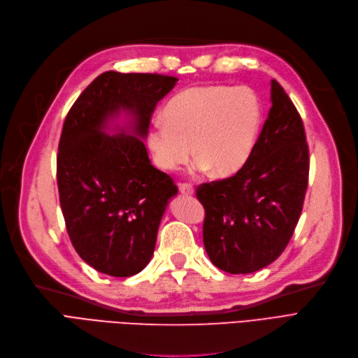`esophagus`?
Returning a JSON list of instances; mask_svg holds the SVG:
<instances>
[{
    "mask_svg": "<svg viewBox=\"0 0 358 358\" xmlns=\"http://www.w3.org/2000/svg\"><path fill=\"white\" fill-rule=\"evenodd\" d=\"M178 189L182 194H193L194 193V187H193V184H190V182H180Z\"/></svg>",
    "mask_w": 358,
    "mask_h": 358,
    "instance_id": "1",
    "label": "esophagus"
}]
</instances>
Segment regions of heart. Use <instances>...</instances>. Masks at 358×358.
<instances>
[{"instance_id":"1","label":"heart","mask_w":358,"mask_h":358,"mask_svg":"<svg viewBox=\"0 0 358 358\" xmlns=\"http://www.w3.org/2000/svg\"><path fill=\"white\" fill-rule=\"evenodd\" d=\"M162 115L164 121H152L146 131L155 165L171 173L194 152V169H212L213 176L229 177L238 173L255 150L262 103L247 87L194 86L171 98Z\"/></svg>"}]
</instances>
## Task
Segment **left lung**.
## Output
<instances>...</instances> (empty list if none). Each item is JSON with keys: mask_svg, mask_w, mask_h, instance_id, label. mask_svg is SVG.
Returning a JSON list of instances; mask_svg holds the SVG:
<instances>
[{"mask_svg": "<svg viewBox=\"0 0 358 358\" xmlns=\"http://www.w3.org/2000/svg\"><path fill=\"white\" fill-rule=\"evenodd\" d=\"M272 106L250 159L236 176L200 184L203 244L210 262L228 273H252L285 250L303 210L308 146L303 120L276 80Z\"/></svg>", "mask_w": 358, "mask_h": 358, "instance_id": "8db88e82", "label": "left lung"}]
</instances>
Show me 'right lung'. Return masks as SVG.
<instances>
[{
	"label": "right lung",
	"instance_id": "1",
	"mask_svg": "<svg viewBox=\"0 0 358 358\" xmlns=\"http://www.w3.org/2000/svg\"><path fill=\"white\" fill-rule=\"evenodd\" d=\"M177 77L105 71L66 117L57 155L59 205L73 247L89 266L117 278L141 272L152 259L174 180L155 168L142 138L157 103ZM121 110L134 133L106 135Z\"/></svg>",
	"mask_w": 358,
	"mask_h": 358
}]
</instances>
